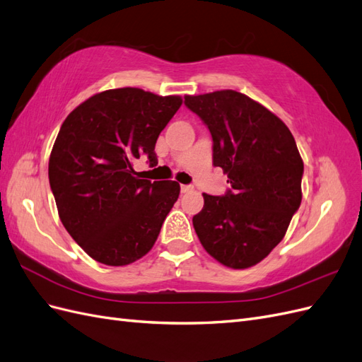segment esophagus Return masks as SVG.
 Masks as SVG:
<instances>
[{
	"label": "esophagus",
	"mask_w": 362,
	"mask_h": 362,
	"mask_svg": "<svg viewBox=\"0 0 362 362\" xmlns=\"http://www.w3.org/2000/svg\"><path fill=\"white\" fill-rule=\"evenodd\" d=\"M180 191H182L183 194H187V192L194 191V187H191V185H182V187H180Z\"/></svg>",
	"instance_id": "1"
}]
</instances>
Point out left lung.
<instances>
[{
    "label": "left lung",
    "mask_w": 362,
    "mask_h": 362,
    "mask_svg": "<svg viewBox=\"0 0 362 362\" xmlns=\"http://www.w3.org/2000/svg\"><path fill=\"white\" fill-rule=\"evenodd\" d=\"M185 105L208 126L214 165L227 174L223 197L203 194L192 224L204 250L243 270L282 241L302 202L303 160L285 122L232 89L187 95Z\"/></svg>",
    "instance_id": "obj_1"
}]
</instances>
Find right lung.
<instances>
[{"label": "right lung", "instance_id": "right-lung-1", "mask_svg": "<svg viewBox=\"0 0 362 362\" xmlns=\"http://www.w3.org/2000/svg\"><path fill=\"white\" fill-rule=\"evenodd\" d=\"M182 106L139 88L92 95L62 124L48 177L62 224L92 259L122 267L147 255L177 202L174 180L139 179L133 160L156 167L159 133Z\"/></svg>", "mask_w": 362, "mask_h": 362}]
</instances>
